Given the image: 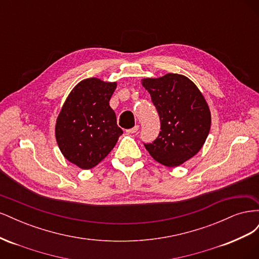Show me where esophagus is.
<instances>
[{"label": "esophagus", "mask_w": 259, "mask_h": 259, "mask_svg": "<svg viewBox=\"0 0 259 259\" xmlns=\"http://www.w3.org/2000/svg\"><path fill=\"white\" fill-rule=\"evenodd\" d=\"M138 130H139V126H138V125H135V126L133 127V128L126 130V132L128 133V134H135V133H137V132H138Z\"/></svg>", "instance_id": "obj_1"}]
</instances>
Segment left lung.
Here are the masks:
<instances>
[{
  "instance_id": "1",
  "label": "left lung",
  "mask_w": 259,
  "mask_h": 259,
  "mask_svg": "<svg viewBox=\"0 0 259 259\" xmlns=\"http://www.w3.org/2000/svg\"><path fill=\"white\" fill-rule=\"evenodd\" d=\"M158 111L161 131L144 143L152 158L168 167L178 166L199 152L210 128V112L199 89L182 74L168 73L143 80Z\"/></svg>"
}]
</instances>
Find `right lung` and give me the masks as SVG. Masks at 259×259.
Instances as JSON below:
<instances>
[{
    "mask_svg": "<svg viewBox=\"0 0 259 259\" xmlns=\"http://www.w3.org/2000/svg\"><path fill=\"white\" fill-rule=\"evenodd\" d=\"M116 83L96 77L81 81L69 94L56 123V139L65 158L83 169L103 161L123 131L109 101Z\"/></svg>",
    "mask_w": 259,
    "mask_h": 259,
    "instance_id": "add662e5",
    "label": "right lung"
}]
</instances>
